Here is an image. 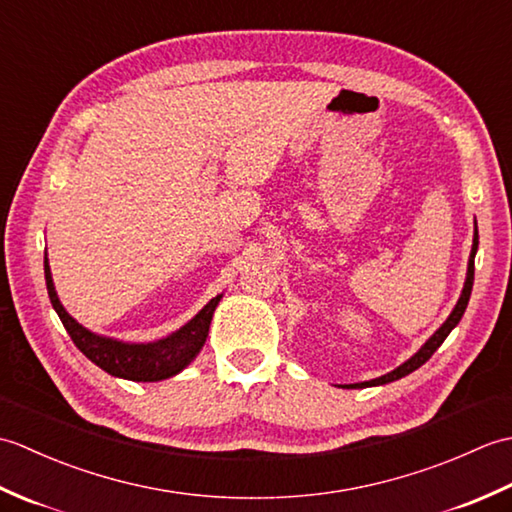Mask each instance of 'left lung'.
Listing matches in <instances>:
<instances>
[{
    "mask_svg": "<svg viewBox=\"0 0 512 512\" xmlns=\"http://www.w3.org/2000/svg\"><path fill=\"white\" fill-rule=\"evenodd\" d=\"M475 253H477V228H475V237H473L471 259H469V273H466V284H464V290H462V295H460L458 306L453 308L451 317H449L447 321H444L442 328H440L436 334H433L427 343H424V345L420 347V352L413 354L407 363H402L400 367H396L394 372H389V374H385V376L369 380V383H356V385H347V387H372V385H385V383H391V380H398V378H402V376L411 374L413 369H418L420 365H424V363L429 361V358L433 356V352H436L438 347L444 343V339H447L449 332L455 328V325L460 323V319H462V314H464L466 306H469L471 290H473V277H475Z\"/></svg>",
    "mask_w": 512,
    "mask_h": 512,
    "instance_id": "8db88e82",
    "label": "left lung"
}]
</instances>
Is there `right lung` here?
Wrapping results in <instances>:
<instances>
[{
	"mask_svg": "<svg viewBox=\"0 0 512 512\" xmlns=\"http://www.w3.org/2000/svg\"><path fill=\"white\" fill-rule=\"evenodd\" d=\"M43 270H46V286L52 308L57 310L63 328L68 330L74 345L79 347L94 365L105 369L107 374L127 380H138V383H154V380L176 376L180 369L187 367L204 345L215 306L222 299V295L211 299L187 325H184V328L169 334L167 339H160L156 343H121L114 339H105V336L99 334H92L90 330H85L83 325L76 323L70 314L63 310L57 292H54L48 257H43Z\"/></svg>",
	"mask_w": 512,
	"mask_h": 512,
	"instance_id": "add662e5",
	"label": "right lung"
}]
</instances>
